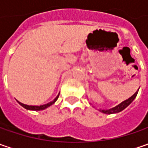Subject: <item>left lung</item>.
Here are the masks:
<instances>
[{"instance_id":"left-lung-1","label":"left lung","mask_w":148,"mask_h":148,"mask_svg":"<svg viewBox=\"0 0 148 148\" xmlns=\"http://www.w3.org/2000/svg\"><path fill=\"white\" fill-rule=\"evenodd\" d=\"M138 90H139V89H138ZM138 91H136L135 94L133 95L130 98H128V99L123 101L121 104H119V105H117L115 107H114V108H112V109H110V110H100V111H101L102 113H104V114H115V113H119V112H120V111L123 110H124L126 107H128V105L133 102V100L136 98V96H137V95H138Z\"/></svg>"}]
</instances>
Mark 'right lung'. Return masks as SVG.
<instances>
[{"instance_id": "obj_1", "label": "right lung", "mask_w": 148, "mask_h": 148, "mask_svg": "<svg viewBox=\"0 0 148 148\" xmlns=\"http://www.w3.org/2000/svg\"><path fill=\"white\" fill-rule=\"evenodd\" d=\"M58 96H59V94L58 95V96L55 98V99L53 100V101H51V102H49L48 104H46V105H40V106H34V105H25V104H23V103H21L20 101H18L19 102V104H20L21 106H23L24 108H25L26 110H43L44 109H46V108H48L49 107L50 105H52L53 104H54L55 102H56V100L58 99Z\"/></svg>"}]
</instances>
